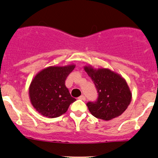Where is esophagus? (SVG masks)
Here are the masks:
<instances>
[{
    "label": "esophagus",
    "instance_id": "34e87169",
    "mask_svg": "<svg viewBox=\"0 0 158 158\" xmlns=\"http://www.w3.org/2000/svg\"><path fill=\"white\" fill-rule=\"evenodd\" d=\"M79 99H81V100H85V99H86V98H85V97L84 95H81L80 97H79Z\"/></svg>",
    "mask_w": 158,
    "mask_h": 158
}]
</instances>
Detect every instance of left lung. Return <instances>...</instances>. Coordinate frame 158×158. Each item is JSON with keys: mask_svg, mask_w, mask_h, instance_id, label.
Returning <instances> with one entry per match:
<instances>
[{"mask_svg": "<svg viewBox=\"0 0 158 158\" xmlns=\"http://www.w3.org/2000/svg\"><path fill=\"white\" fill-rule=\"evenodd\" d=\"M84 69L98 92L97 101L87 103L90 114L104 120L120 116L131 101L132 94L126 79L108 68L95 69L88 65Z\"/></svg>", "mask_w": 158, "mask_h": 158, "instance_id": "1", "label": "left lung"}]
</instances>
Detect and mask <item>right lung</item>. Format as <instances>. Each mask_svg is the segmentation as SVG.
I'll return each instance as SVG.
<instances>
[{
  "label": "right lung",
  "instance_id": "1",
  "mask_svg": "<svg viewBox=\"0 0 158 158\" xmlns=\"http://www.w3.org/2000/svg\"><path fill=\"white\" fill-rule=\"evenodd\" d=\"M75 64L50 66L39 72L29 88L30 102L34 108L49 118H56L64 114L75 98L70 96L65 86L68 76Z\"/></svg>",
  "mask_w": 158,
  "mask_h": 158
}]
</instances>
